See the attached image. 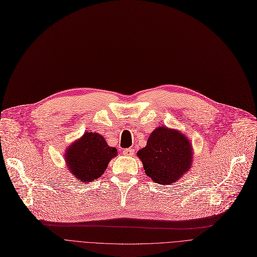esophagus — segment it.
Returning <instances> with one entry per match:
<instances>
[{"mask_svg": "<svg viewBox=\"0 0 257 257\" xmlns=\"http://www.w3.org/2000/svg\"><path fill=\"white\" fill-rule=\"evenodd\" d=\"M123 154L126 155V156H133L134 155V149H132V148H127V149H125L123 151Z\"/></svg>", "mask_w": 257, "mask_h": 257, "instance_id": "esophagus-1", "label": "esophagus"}]
</instances>
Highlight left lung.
Listing matches in <instances>:
<instances>
[{"instance_id":"1","label":"left lung","mask_w":257,"mask_h":257,"mask_svg":"<svg viewBox=\"0 0 257 257\" xmlns=\"http://www.w3.org/2000/svg\"><path fill=\"white\" fill-rule=\"evenodd\" d=\"M148 177L159 184L179 180L191 169L193 149L190 142L177 130L158 127L138 152Z\"/></svg>"}]
</instances>
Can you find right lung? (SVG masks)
Masks as SVG:
<instances>
[{"instance_id": "1", "label": "right lung", "mask_w": 257, "mask_h": 257, "mask_svg": "<svg viewBox=\"0 0 257 257\" xmlns=\"http://www.w3.org/2000/svg\"><path fill=\"white\" fill-rule=\"evenodd\" d=\"M116 153L100 134L85 132L67 149L65 160L73 176L80 182H90L101 176Z\"/></svg>"}]
</instances>
